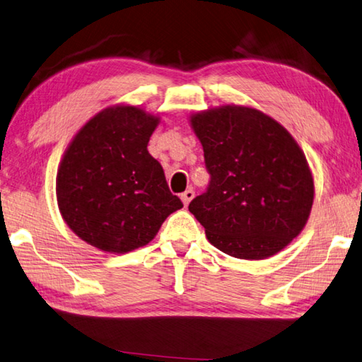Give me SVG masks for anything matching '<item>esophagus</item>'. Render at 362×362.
<instances>
[{"mask_svg": "<svg viewBox=\"0 0 362 362\" xmlns=\"http://www.w3.org/2000/svg\"><path fill=\"white\" fill-rule=\"evenodd\" d=\"M180 197H182L183 204L188 205V204L191 202V199H193V197H194V189H193V188H188L187 191H183Z\"/></svg>", "mask_w": 362, "mask_h": 362, "instance_id": "1", "label": "esophagus"}]
</instances>
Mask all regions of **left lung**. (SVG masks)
I'll use <instances>...</instances> for the list:
<instances>
[{
	"mask_svg": "<svg viewBox=\"0 0 362 362\" xmlns=\"http://www.w3.org/2000/svg\"><path fill=\"white\" fill-rule=\"evenodd\" d=\"M210 182L188 209L209 242L237 259L259 260L303 230L314 201L306 157L276 120L246 106L197 112Z\"/></svg>",
	"mask_w": 362,
	"mask_h": 362,
	"instance_id": "1",
	"label": "left lung"
}]
</instances>
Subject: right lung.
<instances>
[{
  "label": "right lung",
  "instance_id": "add662e5",
  "mask_svg": "<svg viewBox=\"0 0 362 362\" xmlns=\"http://www.w3.org/2000/svg\"><path fill=\"white\" fill-rule=\"evenodd\" d=\"M158 119L134 106L103 110L78 132L61 161L56 196L69 228L108 252L147 245L183 207L147 151Z\"/></svg>",
  "mask_w": 362,
  "mask_h": 362
}]
</instances>
